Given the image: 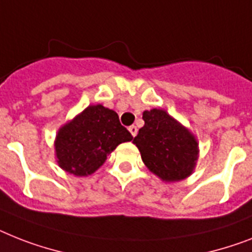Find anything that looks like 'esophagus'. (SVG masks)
Returning <instances> with one entry per match:
<instances>
[{
    "instance_id": "obj_1",
    "label": "esophagus",
    "mask_w": 252,
    "mask_h": 252,
    "mask_svg": "<svg viewBox=\"0 0 252 252\" xmlns=\"http://www.w3.org/2000/svg\"><path fill=\"white\" fill-rule=\"evenodd\" d=\"M128 131H130L131 132V135H132V136H136V134H138V127H136V126H135V125H132V126H130V127H128Z\"/></svg>"
}]
</instances>
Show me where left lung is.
Instances as JSON below:
<instances>
[{
	"mask_svg": "<svg viewBox=\"0 0 252 252\" xmlns=\"http://www.w3.org/2000/svg\"><path fill=\"white\" fill-rule=\"evenodd\" d=\"M144 126L132 143L141 159L163 182L188 178L198 158V143L194 135L162 109L143 113Z\"/></svg>",
	"mask_w": 252,
	"mask_h": 252,
	"instance_id": "1",
	"label": "left lung"
}]
</instances>
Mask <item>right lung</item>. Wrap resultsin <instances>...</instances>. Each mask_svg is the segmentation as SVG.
<instances>
[{
    "label": "right lung",
    "mask_w": 252,
    "mask_h": 252,
    "mask_svg": "<svg viewBox=\"0 0 252 252\" xmlns=\"http://www.w3.org/2000/svg\"><path fill=\"white\" fill-rule=\"evenodd\" d=\"M132 140L118 114L101 104L89 105L58 131L55 153L63 170L87 176L103 165L118 144Z\"/></svg>",
    "instance_id": "right-lung-1"
}]
</instances>
